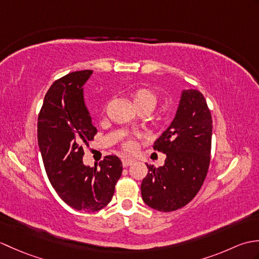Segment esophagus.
I'll return each mask as SVG.
<instances>
[{
	"label": "esophagus",
	"instance_id": "34e87169",
	"mask_svg": "<svg viewBox=\"0 0 259 259\" xmlns=\"http://www.w3.org/2000/svg\"><path fill=\"white\" fill-rule=\"evenodd\" d=\"M135 162L134 159L131 158H122V166L123 167H129Z\"/></svg>",
	"mask_w": 259,
	"mask_h": 259
}]
</instances>
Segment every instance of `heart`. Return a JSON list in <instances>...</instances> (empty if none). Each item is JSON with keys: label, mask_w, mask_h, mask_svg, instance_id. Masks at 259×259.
<instances>
[{"label": "heart", "mask_w": 259, "mask_h": 259, "mask_svg": "<svg viewBox=\"0 0 259 259\" xmlns=\"http://www.w3.org/2000/svg\"><path fill=\"white\" fill-rule=\"evenodd\" d=\"M131 99L137 109L140 108H150L151 110L156 107L157 104V96L150 89L147 88H139L135 91L131 92ZM123 148L128 151H133L135 149V144L133 140H126L123 142Z\"/></svg>", "instance_id": "b5f03b06"}]
</instances>
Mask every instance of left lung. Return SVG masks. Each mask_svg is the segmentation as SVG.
I'll return each instance as SVG.
<instances>
[{"label":"left lung","instance_id":"obj_1","mask_svg":"<svg viewBox=\"0 0 259 259\" xmlns=\"http://www.w3.org/2000/svg\"><path fill=\"white\" fill-rule=\"evenodd\" d=\"M212 119L206 99L195 89L181 91L172 122L156 140L153 149L166 160L149 169L141 184L146 205L159 211H174L192 200L205 180L211 150Z\"/></svg>","mask_w":259,"mask_h":259}]
</instances>
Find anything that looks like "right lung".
Segmentation results:
<instances>
[{
  "label": "right lung",
  "mask_w": 259,
  "mask_h": 259,
  "mask_svg": "<svg viewBox=\"0 0 259 259\" xmlns=\"http://www.w3.org/2000/svg\"><path fill=\"white\" fill-rule=\"evenodd\" d=\"M91 74V70L75 71L53 82L37 119V144L49 180L65 203L87 212L111 201L122 174L117 156L104 157L99 168L82 161L84 144L97 134L83 96Z\"/></svg>",
  "instance_id": "right-lung-1"
}]
</instances>
